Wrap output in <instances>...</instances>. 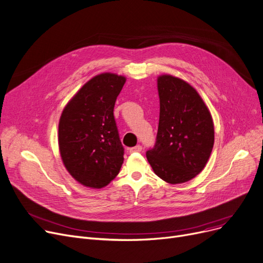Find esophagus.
Wrapping results in <instances>:
<instances>
[{"label":"esophagus","mask_w":263,"mask_h":263,"mask_svg":"<svg viewBox=\"0 0 263 263\" xmlns=\"http://www.w3.org/2000/svg\"><path fill=\"white\" fill-rule=\"evenodd\" d=\"M141 151H142V146H141L140 144L136 145V146H134V147H129V148H128V152H129V153H135V152H141Z\"/></svg>","instance_id":"obj_1"}]
</instances>
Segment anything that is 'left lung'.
Returning <instances> with one entry per match:
<instances>
[{
  "instance_id": "left-lung-1",
  "label": "left lung",
  "mask_w": 263,
  "mask_h": 263,
  "mask_svg": "<svg viewBox=\"0 0 263 263\" xmlns=\"http://www.w3.org/2000/svg\"><path fill=\"white\" fill-rule=\"evenodd\" d=\"M159 123L155 145L146 151L156 176L170 184L194 179L205 167L214 145V124L198 92L186 81L157 78Z\"/></svg>"
}]
</instances>
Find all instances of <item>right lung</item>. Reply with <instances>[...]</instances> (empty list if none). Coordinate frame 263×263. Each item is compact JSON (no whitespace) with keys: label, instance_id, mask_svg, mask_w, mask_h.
Returning <instances> with one entry per match:
<instances>
[{"label":"right lung","instance_id":"right-lung-1","mask_svg":"<svg viewBox=\"0 0 263 263\" xmlns=\"http://www.w3.org/2000/svg\"><path fill=\"white\" fill-rule=\"evenodd\" d=\"M126 78L97 74L87 81L62 112L59 147L63 164L80 184L102 189L120 172L124 160L114 116L115 104Z\"/></svg>","mask_w":263,"mask_h":263}]
</instances>
